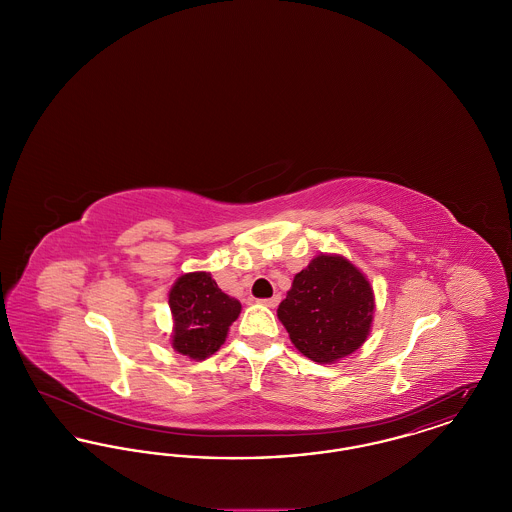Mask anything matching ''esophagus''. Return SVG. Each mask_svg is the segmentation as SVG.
Returning a JSON list of instances; mask_svg holds the SVG:
<instances>
[{"label": "esophagus", "instance_id": "34e87169", "mask_svg": "<svg viewBox=\"0 0 512 512\" xmlns=\"http://www.w3.org/2000/svg\"><path fill=\"white\" fill-rule=\"evenodd\" d=\"M259 303H263V305H267V307H276V305L280 303V295H272V297H267V299H259Z\"/></svg>", "mask_w": 512, "mask_h": 512}]
</instances>
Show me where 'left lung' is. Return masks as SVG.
<instances>
[{
  "label": "left lung",
  "instance_id": "1",
  "mask_svg": "<svg viewBox=\"0 0 512 512\" xmlns=\"http://www.w3.org/2000/svg\"><path fill=\"white\" fill-rule=\"evenodd\" d=\"M374 293L363 272L338 255H318L295 274L278 305L293 345L315 363H334L365 343Z\"/></svg>",
  "mask_w": 512,
  "mask_h": 512
}]
</instances>
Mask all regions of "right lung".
<instances>
[{
  "instance_id": "1",
  "label": "right lung",
  "mask_w": 512,
  "mask_h": 512,
  "mask_svg": "<svg viewBox=\"0 0 512 512\" xmlns=\"http://www.w3.org/2000/svg\"><path fill=\"white\" fill-rule=\"evenodd\" d=\"M174 334L172 347L203 361L226 340L228 326L238 318L242 305L226 295L207 272H190L176 280L169 293Z\"/></svg>"
}]
</instances>
